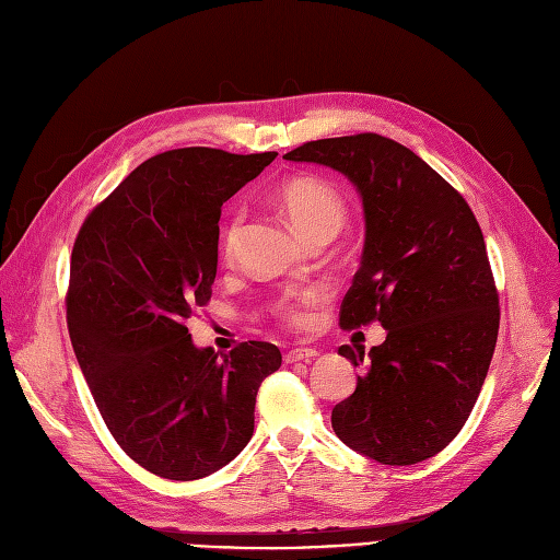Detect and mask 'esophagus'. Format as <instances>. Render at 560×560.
Returning <instances> with one entry per match:
<instances>
[{"mask_svg":"<svg viewBox=\"0 0 560 560\" xmlns=\"http://www.w3.org/2000/svg\"><path fill=\"white\" fill-rule=\"evenodd\" d=\"M318 355L316 348H293L285 353V364H295V362H304V360H314Z\"/></svg>","mask_w":560,"mask_h":560,"instance_id":"obj_1","label":"esophagus"}]
</instances>
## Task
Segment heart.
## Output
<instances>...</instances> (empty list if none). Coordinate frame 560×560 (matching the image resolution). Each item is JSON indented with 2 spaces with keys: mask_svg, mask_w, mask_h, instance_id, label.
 I'll list each match as a JSON object with an SVG mask.
<instances>
[{
  "mask_svg": "<svg viewBox=\"0 0 560 560\" xmlns=\"http://www.w3.org/2000/svg\"><path fill=\"white\" fill-rule=\"evenodd\" d=\"M275 202L295 231L312 242L316 237H332L346 221V200L335 184L314 175H295L283 179L275 189ZM244 212L231 214L221 228V254L231 260L242 237ZM320 300L316 288L283 293L275 302V316L293 329H304L312 323V308Z\"/></svg>",
  "mask_w": 560,
  "mask_h": 560,
  "instance_id": "1",
  "label": "heart"
}]
</instances>
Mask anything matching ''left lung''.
I'll return each mask as SVG.
<instances>
[{"label":"left lung","instance_id":"left-lung-1","mask_svg":"<svg viewBox=\"0 0 560 560\" xmlns=\"http://www.w3.org/2000/svg\"><path fill=\"white\" fill-rule=\"evenodd\" d=\"M283 159L327 165L358 186L364 248L339 325L387 329L366 358L339 348L366 371L332 408L335 433L378 464L424 462L466 424L499 339L480 223L431 165L378 133L312 140Z\"/></svg>","mask_w":560,"mask_h":560}]
</instances>
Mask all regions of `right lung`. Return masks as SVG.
<instances>
[{
    "mask_svg": "<svg viewBox=\"0 0 560 560\" xmlns=\"http://www.w3.org/2000/svg\"><path fill=\"white\" fill-rule=\"evenodd\" d=\"M277 152L184 148L140 163L82 223L67 323L103 422L129 457L189 482L233 462L254 436L275 343L196 348L189 320L212 298L221 205Z\"/></svg>",
    "mask_w": 560,
    "mask_h": 560,
    "instance_id": "obj_1",
    "label": "right lung"
}]
</instances>
